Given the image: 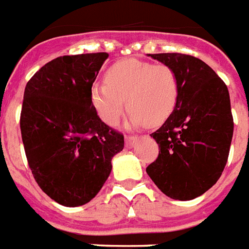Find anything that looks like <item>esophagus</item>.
<instances>
[{
	"mask_svg": "<svg viewBox=\"0 0 249 249\" xmlns=\"http://www.w3.org/2000/svg\"><path fill=\"white\" fill-rule=\"evenodd\" d=\"M137 141V137H133V136H126L124 137V142H126V146L127 147H132L133 143Z\"/></svg>",
	"mask_w": 249,
	"mask_h": 249,
	"instance_id": "34e87169",
	"label": "esophagus"
}]
</instances>
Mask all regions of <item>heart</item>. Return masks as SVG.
<instances>
[{"label": "heart", "instance_id": "heart-1", "mask_svg": "<svg viewBox=\"0 0 249 249\" xmlns=\"http://www.w3.org/2000/svg\"><path fill=\"white\" fill-rule=\"evenodd\" d=\"M106 80L91 86V102L103 122L109 126L120 121L126 100L131 127L146 123L158 126L174 110L178 80L169 66L126 58L109 67Z\"/></svg>", "mask_w": 249, "mask_h": 249}]
</instances>
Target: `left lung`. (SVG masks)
Masks as SVG:
<instances>
[{
    "label": "left lung",
    "mask_w": 249,
    "mask_h": 249,
    "mask_svg": "<svg viewBox=\"0 0 249 249\" xmlns=\"http://www.w3.org/2000/svg\"><path fill=\"white\" fill-rule=\"evenodd\" d=\"M173 70L178 99L163 126L151 133L159 155L146 173L173 200H194L216 183L227 164L233 116L227 85L210 66L182 53L149 54Z\"/></svg>",
    "instance_id": "8db88e82"
}]
</instances>
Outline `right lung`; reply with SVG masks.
<instances>
[{
    "mask_svg": "<svg viewBox=\"0 0 249 249\" xmlns=\"http://www.w3.org/2000/svg\"><path fill=\"white\" fill-rule=\"evenodd\" d=\"M108 53L63 55L25 86L20 128L36 183L55 202L91 201L112 172L123 135L107 126L91 102V86Z\"/></svg>",
    "mask_w": 249,
    "mask_h": 249,
    "instance_id": "right-lung-1",
    "label": "right lung"
}]
</instances>
